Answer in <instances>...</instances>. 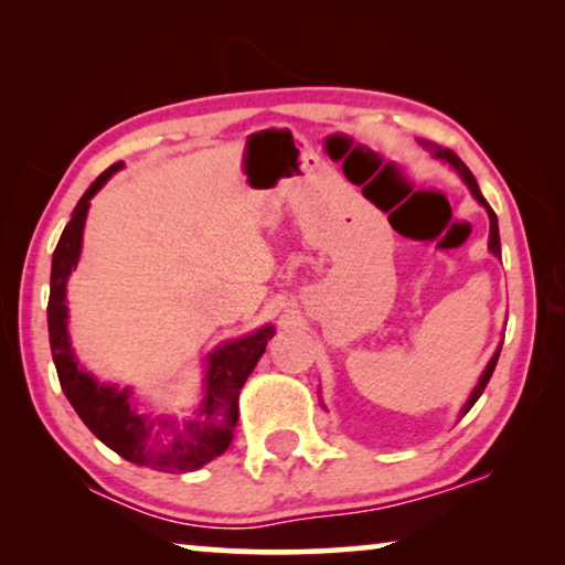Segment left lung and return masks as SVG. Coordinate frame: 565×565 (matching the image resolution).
<instances>
[{
	"instance_id": "left-lung-1",
	"label": "left lung",
	"mask_w": 565,
	"mask_h": 565,
	"mask_svg": "<svg viewBox=\"0 0 565 565\" xmlns=\"http://www.w3.org/2000/svg\"><path fill=\"white\" fill-rule=\"evenodd\" d=\"M420 141V147H426L428 151H431V154L436 157V159H441L444 164H448L451 167L458 177L463 179V184L468 186V191H471L473 194V199L478 204H481L483 209H486V214H489V222H491V232H489V252L495 256V259H501V236H499V218H495V214H493V209L489 206V202H486L483 199V194H481V189H478V184H476V177L471 174V169H468L461 159H458V154L456 151H451V149H446V147H438V145H434V141H426V139H418ZM501 347H503V341L499 343V349L493 351V356H491V361L486 363V369H483V374L478 376V384L473 386V391H471V396L466 398V404H463V408H461V414L458 416H466L468 411H471V406L476 404L478 398H481V394H483V388H486V384H489V379H491V374H493V369H495V363H499V356H501ZM323 406V404H321Z\"/></svg>"
}]
</instances>
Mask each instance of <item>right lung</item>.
<instances>
[{
    "label": "right lung",
    "mask_w": 565,
    "mask_h": 565,
    "mask_svg": "<svg viewBox=\"0 0 565 565\" xmlns=\"http://www.w3.org/2000/svg\"><path fill=\"white\" fill-rule=\"evenodd\" d=\"M119 169H124V161H117L94 179V184L74 206L70 224L64 226L60 244L54 248L50 306H46L52 359L64 396L104 446L127 458L129 463L167 473H189L214 461L232 444L238 420V391L264 356L266 343L274 339L276 329L266 323L246 337L218 343L204 359L202 401L191 408L186 418L147 414L134 401L131 386L102 384L97 376L84 371L70 337L66 281L79 264L89 202Z\"/></svg>",
    "instance_id": "right-lung-1"
}]
</instances>
